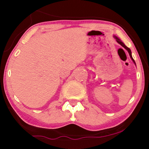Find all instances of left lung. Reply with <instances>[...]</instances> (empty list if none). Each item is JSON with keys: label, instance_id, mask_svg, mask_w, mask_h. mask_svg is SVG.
Instances as JSON below:
<instances>
[{"label": "left lung", "instance_id": "left-lung-1", "mask_svg": "<svg viewBox=\"0 0 149 149\" xmlns=\"http://www.w3.org/2000/svg\"><path fill=\"white\" fill-rule=\"evenodd\" d=\"M114 37H115V39H116V40H117V42H118V43H119V44H120V45H121L122 47H124V48H125V49L127 51V52H128V53H129V54H130V58H131V59H132V61H133V62H134V64H136V62H135V61H134V59H133V58H132V52H131V50H130V48H128L127 46H125V44H124V43H123V42H122V41H121V40H120L119 38H117V36H114Z\"/></svg>", "mask_w": 149, "mask_h": 149}]
</instances>
